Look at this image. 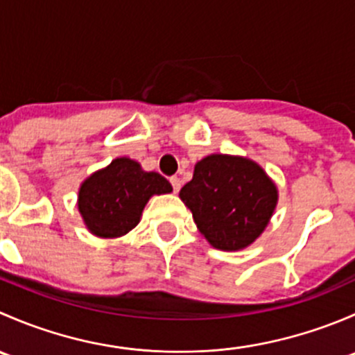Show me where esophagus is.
Listing matches in <instances>:
<instances>
[{
    "label": "esophagus",
    "mask_w": 355,
    "mask_h": 355,
    "mask_svg": "<svg viewBox=\"0 0 355 355\" xmlns=\"http://www.w3.org/2000/svg\"><path fill=\"white\" fill-rule=\"evenodd\" d=\"M170 184H171V187H173V192H178L180 191V187H182V180L178 177H171L170 178Z\"/></svg>",
    "instance_id": "esophagus-1"
}]
</instances>
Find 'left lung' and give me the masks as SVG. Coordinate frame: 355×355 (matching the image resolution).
Wrapping results in <instances>:
<instances>
[{
  "mask_svg": "<svg viewBox=\"0 0 355 355\" xmlns=\"http://www.w3.org/2000/svg\"><path fill=\"white\" fill-rule=\"evenodd\" d=\"M180 199L200 234L221 250L250 245L270 223L278 191L266 171L242 156L211 155L196 163Z\"/></svg>",
  "mask_w": 355,
  "mask_h": 355,
  "instance_id": "8db88e82",
  "label": "left lung"
}]
</instances>
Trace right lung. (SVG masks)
<instances>
[{
	"instance_id": "1",
	"label": "right lung",
	"mask_w": 355,
	"mask_h": 355,
	"mask_svg": "<svg viewBox=\"0 0 355 355\" xmlns=\"http://www.w3.org/2000/svg\"><path fill=\"white\" fill-rule=\"evenodd\" d=\"M170 182L156 171H144L130 157H116L82 182L77 206L87 230L114 239L137 227L153 196L171 192Z\"/></svg>"
}]
</instances>
